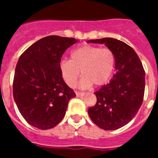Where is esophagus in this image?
<instances>
[{
  "label": "esophagus",
  "instance_id": "esophagus-1",
  "mask_svg": "<svg viewBox=\"0 0 158 158\" xmlns=\"http://www.w3.org/2000/svg\"><path fill=\"white\" fill-rule=\"evenodd\" d=\"M76 95L77 97H82L85 95V93H80V92H76Z\"/></svg>",
  "mask_w": 158,
  "mask_h": 158
}]
</instances>
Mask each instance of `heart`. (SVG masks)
Returning a JSON list of instances; mask_svg holds the SVG:
<instances>
[{"instance_id":"heart-1","label":"heart","mask_w":158,"mask_h":158,"mask_svg":"<svg viewBox=\"0 0 158 158\" xmlns=\"http://www.w3.org/2000/svg\"><path fill=\"white\" fill-rule=\"evenodd\" d=\"M115 54L111 49L84 45L74 49L70 53L69 60H62L59 63V70L67 85L73 88L81 73L79 83L81 89L93 85L101 86L111 78L115 69Z\"/></svg>"}]
</instances>
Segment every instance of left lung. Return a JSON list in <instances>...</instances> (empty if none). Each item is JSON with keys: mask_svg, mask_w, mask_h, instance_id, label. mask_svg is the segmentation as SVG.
Here are the masks:
<instances>
[{"mask_svg": "<svg viewBox=\"0 0 158 158\" xmlns=\"http://www.w3.org/2000/svg\"><path fill=\"white\" fill-rule=\"evenodd\" d=\"M104 44L115 54V74L94 93L97 101L88 110L92 121L101 129L114 131L127 125L139 111L145 92V71L133 48L113 38L88 40Z\"/></svg>", "mask_w": 158, "mask_h": 158, "instance_id": "left-lung-1", "label": "left lung"}]
</instances>
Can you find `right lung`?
<instances>
[{"mask_svg": "<svg viewBox=\"0 0 158 158\" xmlns=\"http://www.w3.org/2000/svg\"><path fill=\"white\" fill-rule=\"evenodd\" d=\"M73 38L49 35L38 40L19 57L15 69L13 97L30 125L41 130L54 127L76 96L62 79L59 63Z\"/></svg>", "mask_w": 158, "mask_h": 158, "instance_id": "obj_1", "label": "right lung"}]
</instances>
